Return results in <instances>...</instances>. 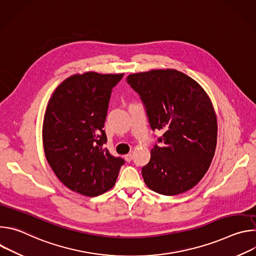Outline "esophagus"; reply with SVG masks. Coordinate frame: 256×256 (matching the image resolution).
Masks as SVG:
<instances>
[{"instance_id": "obj_1", "label": "esophagus", "mask_w": 256, "mask_h": 256, "mask_svg": "<svg viewBox=\"0 0 256 256\" xmlns=\"http://www.w3.org/2000/svg\"><path fill=\"white\" fill-rule=\"evenodd\" d=\"M124 159L126 162H130L132 160V154H126L124 155Z\"/></svg>"}]
</instances>
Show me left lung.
<instances>
[{
  "instance_id": "obj_1",
  "label": "left lung",
  "mask_w": 256,
  "mask_h": 256,
  "mask_svg": "<svg viewBox=\"0 0 256 256\" xmlns=\"http://www.w3.org/2000/svg\"><path fill=\"white\" fill-rule=\"evenodd\" d=\"M140 95L153 130H163L142 168L147 186L175 196L196 186L214 158L218 124L212 101L192 78L173 68L128 75Z\"/></svg>"
}]
</instances>
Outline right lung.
<instances>
[{
    "mask_svg": "<svg viewBox=\"0 0 256 256\" xmlns=\"http://www.w3.org/2000/svg\"><path fill=\"white\" fill-rule=\"evenodd\" d=\"M124 75H72L50 99L42 126L44 153L56 177L72 192L86 196L106 192L124 164L103 148L109 99Z\"/></svg>",
    "mask_w": 256,
    "mask_h": 256,
    "instance_id": "right-lung-1",
    "label": "right lung"
}]
</instances>
